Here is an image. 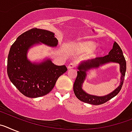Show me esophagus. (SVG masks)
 Here are the masks:
<instances>
[{
    "label": "esophagus",
    "mask_w": 132,
    "mask_h": 132,
    "mask_svg": "<svg viewBox=\"0 0 132 132\" xmlns=\"http://www.w3.org/2000/svg\"><path fill=\"white\" fill-rule=\"evenodd\" d=\"M76 66V63H75L74 62H70V63L69 64L68 68L69 69H71V68H75Z\"/></svg>",
    "instance_id": "obj_1"
}]
</instances>
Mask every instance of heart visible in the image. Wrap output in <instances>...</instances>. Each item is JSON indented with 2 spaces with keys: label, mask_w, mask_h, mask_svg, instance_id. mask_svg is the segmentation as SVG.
I'll use <instances>...</instances> for the list:
<instances>
[{
  "label": "heart",
  "mask_w": 132,
  "mask_h": 132,
  "mask_svg": "<svg viewBox=\"0 0 132 132\" xmlns=\"http://www.w3.org/2000/svg\"><path fill=\"white\" fill-rule=\"evenodd\" d=\"M79 48L83 51L89 52L95 49L96 47V45L95 43L93 42H85L79 44Z\"/></svg>",
  "instance_id": "obj_1"
}]
</instances>
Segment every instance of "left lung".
I'll list each match as a JSON object with an SVG mask.
<instances>
[{"label": "left lung", "mask_w": 132, "mask_h": 132, "mask_svg": "<svg viewBox=\"0 0 132 132\" xmlns=\"http://www.w3.org/2000/svg\"><path fill=\"white\" fill-rule=\"evenodd\" d=\"M110 61L118 63L121 66V72L122 73L121 85L110 94L103 97L91 96L86 94L81 88L82 84L86 77V71L91 68L98 67L101 65L104 64ZM78 70H79L77 72L78 75H77L76 79L73 84V91H74L75 95L76 96V97L79 100L81 101L84 103L94 104V105H98V104H103V103L107 102L108 101L115 97L120 92L122 89L124 78H125L126 70V62L124 55H123V53H122L121 48L117 43L114 42L113 47H112V50L109 52V54L104 56L98 57L94 60L84 62L83 63L79 65L78 67Z\"/></svg>", "instance_id": "obj_1"}]
</instances>
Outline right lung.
I'll list each match as a JSON object with an SVG mask.
<instances>
[{
    "label": "right lung",
    "mask_w": 132,
    "mask_h": 132,
    "mask_svg": "<svg viewBox=\"0 0 132 132\" xmlns=\"http://www.w3.org/2000/svg\"><path fill=\"white\" fill-rule=\"evenodd\" d=\"M56 47L57 39L53 32L33 28L20 35L9 51L7 73L11 82L23 95L36 98L48 94L58 78L67 71L65 65L56 66L51 60L36 64L27 59L28 51L34 44Z\"/></svg>",
    "instance_id": "add662e5"
}]
</instances>
